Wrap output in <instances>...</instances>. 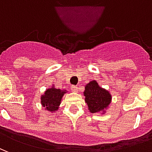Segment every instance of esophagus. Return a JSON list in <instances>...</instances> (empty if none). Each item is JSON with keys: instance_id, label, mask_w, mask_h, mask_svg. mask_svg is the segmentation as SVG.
Instances as JSON below:
<instances>
[{"instance_id": "34e87169", "label": "esophagus", "mask_w": 152, "mask_h": 152, "mask_svg": "<svg viewBox=\"0 0 152 152\" xmlns=\"http://www.w3.org/2000/svg\"><path fill=\"white\" fill-rule=\"evenodd\" d=\"M71 90L72 92H78V87L76 86H71Z\"/></svg>"}]
</instances>
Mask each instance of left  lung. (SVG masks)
I'll use <instances>...</instances> for the list:
<instances>
[{"instance_id": "left-lung-1", "label": "left lung", "mask_w": 152, "mask_h": 152, "mask_svg": "<svg viewBox=\"0 0 152 152\" xmlns=\"http://www.w3.org/2000/svg\"><path fill=\"white\" fill-rule=\"evenodd\" d=\"M84 95L89 112L92 113L104 111L112 100V96L108 91L101 88L95 80L90 81L86 86Z\"/></svg>"}]
</instances>
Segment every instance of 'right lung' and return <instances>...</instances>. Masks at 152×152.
<instances>
[{
  "label": "right lung",
  "instance_id": "obj_1",
  "mask_svg": "<svg viewBox=\"0 0 152 152\" xmlns=\"http://www.w3.org/2000/svg\"><path fill=\"white\" fill-rule=\"evenodd\" d=\"M65 93L66 91L55 88L48 89L45 92V94L41 97V104L48 111L55 112L58 108L61 99Z\"/></svg>",
  "mask_w": 152,
  "mask_h": 152
}]
</instances>
